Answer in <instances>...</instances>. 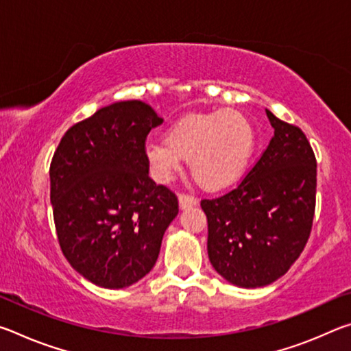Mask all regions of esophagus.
Masks as SVG:
<instances>
[{"instance_id":"obj_1","label":"esophagus","mask_w":351,"mask_h":351,"mask_svg":"<svg viewBox=\"0 0 351 351\" xmlns=\"http://www.w3.org/2000/svg\"><path fill=\"white\" fill-rule=\"evenodd\" d=\"M178 199H180V209H182V210L190 209V207H193L195 204H197V199H195L192 195H187V193H181Z\"/></svg>"}]
</instances>
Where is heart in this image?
<instances>
[{
	"label": "heart",
	"mask_w": 351,
	"mask_h": 351,
	"mask_svg": "<svg viewBox=\"0 0 351 351\" xmlns=\"http://www.w3.org/2000/svg\"><path fill=\"white\" fill-rule=\"evenodd\" d=\"M257 147L252 122L239 111L218 110L181 117L165 142L148 144L145 154L154 176L167 182L190 161V173L206 190L229 187L245 173Z\"/></svg>",
	"instance_id": "obj_1"
}]
</instances>
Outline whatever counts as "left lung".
I'll return each mask as SVG.
<instances>
[{"label":"left lung","instance_id":"left-lung-1","mask_svg":"<svg viewBox=\"0 0 351 351\" xmlns=\"http://www.w3.org/2000/svg\"><path fill=\"white\" fill-rule=\"evenodd\" d=\"M266 114L274 136L239 186L203 199L213 268L241 288L266 287L299 258L316 209V156L299 127Z\"/></svg>","mask_w":351,"mask_h":351}]
</instances>
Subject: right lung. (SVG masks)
<instances>
[{
  "label": "right lung",
  "instance_id": "right-lung-1",
  "mask_svg": "<svg viewBox=\"0 0 351 351\" xmlns=\"http://www.w3.org/2000/svg\"><path fill=\"white\" fill-rule=\"evenodd\" d=\"M161 123L141 100L111 104L71 127L52 158L58 243L97 287L125 288L147 276L178 215L176 195L148 176L145 139Z\"/></svg>",
  "mask_w": 351,
  "mask_h": 351
}]
</instances>
